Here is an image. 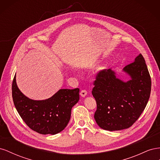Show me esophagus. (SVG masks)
<instances>
[{
  "instance_id": "esophagus-1",
  "label": "esophagus",
  "mask_w": 160,
  "mask_h": 160,
  "mask_svg": "<svg viewBox=\"0 0 160 160\" xmlns=\"http://www.w3.org/2000/svg\"><path fill=\"white\" fill-rule=\"evenodd\" d=\"M87 94H88V92H87V91L85 90H82L80 92V95L81 97H83V98H85V97L87 95Z\"/></svg>"
}]
</instances>
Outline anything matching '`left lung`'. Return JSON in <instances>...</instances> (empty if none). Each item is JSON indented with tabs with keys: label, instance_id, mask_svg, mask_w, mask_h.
<instances>
[{
	"label": "left lung",
	"instance_id": "left-lung-1",
	"mask_svg": "<svg viewBox=\"0 0 160 160\" xmlns=\"http://www.w3.org/2000/svg\"><path fill=\"white\" fill-rule=\"evenodd\" d=\"M123 72L129 77L128 81L118 78L111 69L100 71L92 91L97 102L95 122L111 132L132 126L146 108L151 93V78L142 54Z\"/></svg>",
	"mask_w": 160,
	"mask_h": 160
}]
</instances>
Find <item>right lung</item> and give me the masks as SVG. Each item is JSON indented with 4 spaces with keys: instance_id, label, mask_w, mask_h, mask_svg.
Segmentation results:
<instances>
[{
    "instance_id": "right-lung-1",
    "label": "right lung",
    "mask_w": 160,
    "mask_h": 160,
    "mask_svg": "<svg viewBox=\"0 0 160 160\" xmlns=\"http://www.w3.org/2000/svg\"><path fill=\"white\" fill-rule=\"evenodd\" d=\"M12 95L18 114L28 127L38 133L55 135L68 124L71 109L79 100V89H61L50 98L34 100L18 89L15 75Z\"/></svg>"
}]
</instances>
